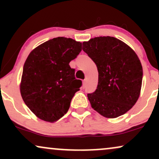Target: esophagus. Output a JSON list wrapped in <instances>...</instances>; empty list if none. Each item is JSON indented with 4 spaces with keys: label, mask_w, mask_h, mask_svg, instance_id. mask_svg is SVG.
Here are the masks:
<instances>
[{
    "label": "esophagus",
    "mask_w": 159,
    "mask_h": 159,
    "mask_svg": "<svg viewBox=\"0 0 159 159\" xmlns=\"http://www.w3.org/2000/svg\"><path fill=\"white\" fill-rule=\"evenodd\" d=\"M85 84H86V80H84V81H83V87H85Z\"/></svg>",
    "instance_id": "1"
}]
</instances>
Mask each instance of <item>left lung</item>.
I'll list each match as a JSON object with an SVG mask.
<instances>
[{
	"mask_svg": "<svg viewBox=\"0 0 159 159\" xmlns=\"http://www.w3.org/2000/svg\"><path fill=\"white\" fill-rule=\"evenodd\" d=\"M83 51L96 63L97 89L87 95L91 107L106 118H116L135 105L140 94L143 68L134 51L112 36L83 43Z\"/></svg>",
	"mask_w": 159,
	"mask_h": 159,
	"instance_id": "left-lung-1",
	"label": "left lung"
}]
</instances>
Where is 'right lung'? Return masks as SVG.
<instances>
[{
	"label": "right lung",
	"mask_w": 159,
	"mask_h": 159,
	"mask_svg": "<svg viewBox=\"0 0 159 159\" xmlns=\"http://www.w3.org/2000/svg\"><path fill=\"white\" fill-rule=\"evenodd\" d=\"M81 51V43L57 37L36 47L24 64L20 93L40 120L54 123L67 112L81 81L75 78L69 62Z\"/></svg>",
	"instance_id": "right-lung-1"
}]
</instances>
